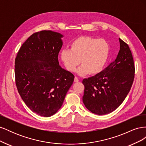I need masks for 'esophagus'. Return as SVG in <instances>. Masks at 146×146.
<instances>
[{
	"label": "esophagus",
	"instance_id": "34e87169",
	"mask_svg": "<svg viewBox=\"0 0 146 146\" xmlns=\"http://www.w3.org/2000/svg\"><path fill=\"white\" fill-rule=\"evenodd\" d=\"M79 82L78 78L77 77H75V78H74V82L77 83V82Z\"/></svg>",
	"mask_w": 146,
	"mask_h": 146
}]
</instances>
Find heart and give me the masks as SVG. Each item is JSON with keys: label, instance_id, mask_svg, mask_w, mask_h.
<instances>
[{"label": "heart", "instance_id": "obj_1", "mask_svg": "<svg viewBox=\"0 0 146 146\" xmlns=\"http://www.w3.org/2000/svg\"><path fill=\"white\" fill-rule=\"evenodd\" d=\"M110 52V46L105 39L83 36L70 43V49L61 50L60 57L69 71L74 72L80 61L82 65L77 70V74L94 76L103 71Z\"/></svg>", "mask_w": 146, "mask_h": 146}]
</instances>
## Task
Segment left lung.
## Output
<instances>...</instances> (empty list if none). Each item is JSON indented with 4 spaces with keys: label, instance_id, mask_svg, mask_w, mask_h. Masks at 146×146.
<instances>
[{
    "label": "left lung",
    "instance_id": "obj_1",
    "mask_svg": "<svg viewBox=\"0 0 146 146\" xmlns=\"http://www.w3.org/2000/svg\"><path fill=\"white\" fill-rule=\"evenodd\" d=\"M116 58L97 76L83 79V102L91 113L104 115L114 111L131 89L135 77L133 58L130 48L119 38Z\"/></svg>",
    "mask_w": 146,
    "mask_h": 146
}]
</instances>
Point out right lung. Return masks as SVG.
Instances as JSON below:
<instances>
[{
    "instance_id": "add662e5",
    "label": "right lung",
    "mask_w": 146,
    "mask_h": 146,
    "mask_svg": "<svg viewBox=\"0 0 146 146\" xmlns=\"http://www.w3.org/2000/svg\"><path fill=\"white\" fill-rule=\"evenodd\" d=\"M60 33L43 30L22 45L15 60L16 84L25 105L38 115L50 117L61 107L74 76L60 66Z\"/></svg>"
}]
</instances>
